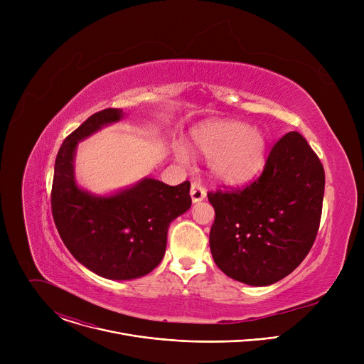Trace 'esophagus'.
<instances>
[{"label": "esophagus", "instance_id": "34e87169", "mask_svg": "<svg viewBox=\"0 0 364 364\" xmlns=\"http://www.w3.org/2000/svg\"><path fill=\"white\" fill-rule=\"evenodd\" d=\"M190 194H191V200L194 203H197V201H201L205 197V190H204L201 183L193 181L191 187H190Z\"/></svg>", "mask_w": 364, "mask_h": 364}]
</instances>
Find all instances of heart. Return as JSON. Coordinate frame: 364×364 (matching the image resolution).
Masks as SVG:
<instances>
[{
    "instance_id": "heart-1",
    "label": "heart",
    "mask_w": 364,
    "mask_h": 364,
    "mask_svg": "<svg viewBox=\"0 0 364 364\" xmlns=\"http://www.w3.org/2000/svg\"><path fill=\"white\" fill-rule=\"evenodd\" d=\"M194 145L205 155H212L213 176L228 184H237L255 176L264 164L267 141L261 131L240 122H215L193 132ZM180 161L188 154L177 148Z\"/></svg>"
}]
</instances>
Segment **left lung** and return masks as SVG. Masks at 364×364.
<instances>
[{"mask_svg":"<svg viewBox=\"0 0 364 364\" xmlns=\"http://www.w3.org/2000/svg\"><path fill=\"white\" fill-rule=\"evenodd\" d=\"M324 186L318 155L292 131L275 142L256 180L207 193L216 215L210 250L220 271L253 287L289 275L317 237Z\"/></svg>","mask_w":364,"mask_h":364,"instance_id":"8db88e82","label":"left lung"}]
</instances>
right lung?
I'll return each instance as SVG.
<instances>
[{"instance_id":"add662e5","label":"right lung","mask_w":364,"mask_h":364,"mask_svg":"<svg viewBox=\"0 0 364 364\" xmlns=\"http://www.w3.org/2000/svg\"><path fill=\"white\" fill-rule=\"evenodd\" d=\"M122 115L117 108L99 111L68 135L51 186V213L69 252L92 272L117 281L144 277L161 262L170 223L191 205L190 181L167 186L145 178L111 197H95L76 186L77 141Z\"/></svg>"}]
</instances>
